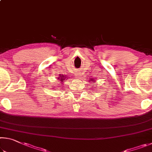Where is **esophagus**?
Segmentation results:
<instances>
[{"mask_svg": "<svg viewBox=\"0 0 152 152\" xmlns=\"http://www.w3.org/2000/svg\"><path fill=\"white\" fill-rule=\"evenodd\" d=\"M81 76V74H76V77L77 78H80V77Z\"/></svg>", "mask_w": 152, "mask_h": 152, "instance_id": "obj_1", "label": "esophagus"}]
</instances>
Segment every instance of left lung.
Listing matches in <instances>:
<instances>
[{
  "label": "left lung",
  "instance_id": "1",
  "mask_svg": "<svg viewBox=\"0 0 152 152\" xmlns=\"http://www.w3.org/2000/svg\"><path fill=\"white\" fill-rule=\"evenodd\" d=\"M89 81H90V82H92V83H96V78H91L89 80Z\"/></svg>",
  "mask_w": 152,
  "mask_h": 152
}]
</instances>
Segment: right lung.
<instances>
[{
    "instance_id": "right-lung-1",
    "label": "right lung",
    "mask_w": 152,
    "mask_h": 152,
    "mask_svg": "<svg viewBox=\"0 0 152 152\" xmlns=\"http://www.w3.org/2000/svg\"><path fill=\"white\" fill-rule=\"evenodd\" d=\"M58 80H59V81H60V84H59V85L60 86H61L62 85V84H64V81L65 80H66V78H67V76H64V75H61V74H60V76L58 77ZM57 90V89H56Z\"/></svg>"
}]
</instances>
